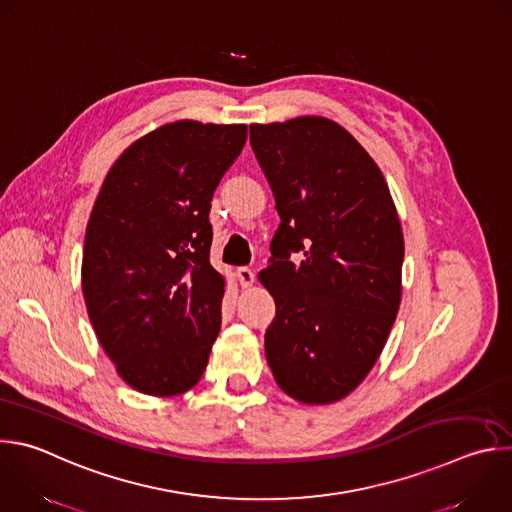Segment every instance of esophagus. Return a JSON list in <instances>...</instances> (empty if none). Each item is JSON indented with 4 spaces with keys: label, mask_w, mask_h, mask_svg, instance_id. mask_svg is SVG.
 <instances>
[{
    "label": "esophagus",
    "mask_w": 512,
    "mask_h": 512,
    "mask_svg": "<svg viewBox=\"0 0 512 512\" xmlns=\"http://www.w3.org/2000/svg\"><path fill=\"white\" fill-rule=\"evenodd\" d=\"M237 279H239L241 287H251L255 283V273L249 267H239L237 269Z\"/></svg>",
    "instance_id": "34e87169"
}]
</instances>
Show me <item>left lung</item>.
Here are the masks:
<instances>
[{
    "label": "left lung",
    "mask_w": 512,
    "mask_h": 512,
    "mask_svg": "<svg viewBox=\"0 0 512 512\" xmlns=\"http://www.w3.org/2000/svg\"><path fill=\"white\" fill-rule=\"evenodd\" d=\"M251 146L281 217L259 273L277 307L265 331L267 364L293 400L331 404L364 382L396 321L398 211L380 166L329 118L251 124Z\"/></svg>",
    "instance_id": "obj_1"
}]
</instances>
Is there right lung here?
<instances>
[{"label": "right lung", "instance_id": "add662e5", "mask_svg": "<svg viewBox=\"0 0 512 512\" xmlns=\"http://www.w3.org/2000/svg\"><path fill=\"white\" fill-rule=\"evenodd\" d=\"M245 140L247 124L170 122L132 142L102 183L82 293L102 350L136 392L185 394L209 364L225 295L209 211Z\"/></svg>", "mask_w": 512, "mask_h": 512}]
</instances>
